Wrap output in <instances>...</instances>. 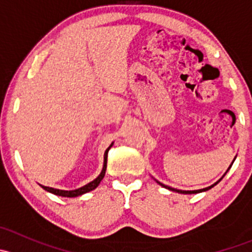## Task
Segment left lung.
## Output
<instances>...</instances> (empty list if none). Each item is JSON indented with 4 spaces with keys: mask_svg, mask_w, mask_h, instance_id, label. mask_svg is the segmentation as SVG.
<instances>
[{
    "mask_svg": "<svg viewBox=\"0 0 252 252\" xmlns=\"http://www.w3.org/2000/svg\"><path fill=\"white\" fill-rule=\"evenodd\" d=\"M235 158H236V156L234 157V159H233L232 164H233V163H234ZM232 164H230V166H229V168H228V169H227V171H225V173H224V174H223V177H224V175H225V174H227V172H228V171H229V169H230V167H232ZM223 177H222V178H220V180H217V182H216V183H215V184L210 185V187H207V188H204V189H199V190H179V189H174V188H172V187H168V185H164V184H162V183H161V182H158V180H156V179H155V180H156V182H157V183H158V184H159V185H161V187L166 188V189L171 190V191H174V192H179V194H199V192H204V191H207V190L212 189V188H213V187H215V185H217V184H218V183H220V180H222V179H223Z\"/></svg>",
    "mask_w": 252,
    "mask_h": 252,
    "instance_id": "obj_1",
    "label": "left lung"
}]
</instances>
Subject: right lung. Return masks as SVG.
<instances>
[{
  "label": "right lung",
  "mask_w": 252,
  "mask_h": 252,
  "mask_svg": "<svg viewBox=\"0 0 252 252\" xmlns=\"http://www.w3.org/2000/svg\"><path fill=\"white\" fill-rule=\"evenodd\" d=\"M112 146H113V142L108 146V149L105 151V155H103V166H102V171H101V173L98 174L97 178H95L93 182L88 183V184L84 185V187L78 188V189H74V190H61V189H55V188L44 187V185L41 184L40 185H41L42 189L46 190L48 192H51V194H55L57 195V196H63V197H77L83 194H86V192L91 191V190L96 189V188L98 187V184L101 183V180L103 179V177H105L106 168H107V154H108V150H110Z\"/></svg>",
  "instance_id": "right-lung-1"
}]
</instances>
